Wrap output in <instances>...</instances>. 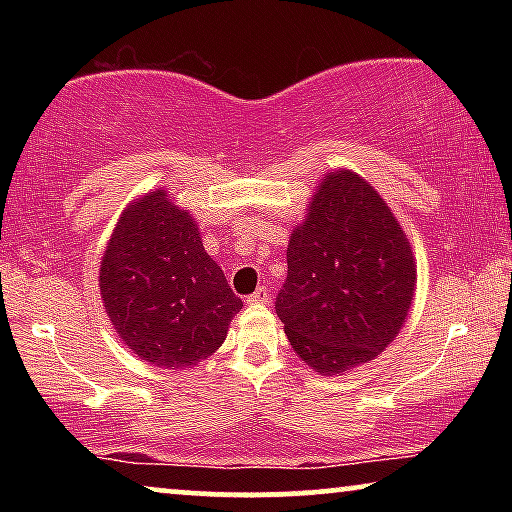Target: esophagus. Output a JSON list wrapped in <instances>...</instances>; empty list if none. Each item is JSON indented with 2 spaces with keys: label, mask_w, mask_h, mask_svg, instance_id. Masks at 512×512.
Returning <instances> with one entry per match:
<instances>
[{
  "label": "esophagus",
  "mask_w": 512,
  "mask_h": 512,
  "mask_svg": "<svg viewBox=\"0 0 512 512\" xmlns=\"http://www.w3.org/2000/svg\"><path fill=\"white\" fill-rule=\"evenodd\" d=\"M268 300H270V291L265 289V286H261V289L251 293V296L247 298V303L249 305H263V303H268Z\"/></svg>",
  "instance_id": "1"
}]
</instances>
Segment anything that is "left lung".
Segmentation results:
<instances>
[{
  "label": "left lung",
  "mask_w": 512,
  "mask_h": 512,
  "mask_svg": "<svg viewBox=\"0 0 512 512\" xmlns=\"http://www.w3.org/2000/svg\"><path fill=\"white\" fill-rule=\"evenodd\" d=\"M277 317L319 375H345L382 354L417 289L410 240L380 193L352 170L326 172L286 249Z\"/></svg>",
  "instance_id": "obj_1"
}]
</instances>
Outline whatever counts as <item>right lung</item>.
<instances>
[{"mask_svg":"<svg viewBox=\"0 0 512 512\" xmlns=\"http://www.w3.org/2000/svg\"><path fill=\"white\" fill-rule=\"evenodd\" d=\"M100 296L123 345L167 370L212 356L242 310L202 247L198 221L165 188L123 209L100 261Z\"/></svg>","mask_w":512,"mask_h":512,"instance_id":"add662e5","label":"right lung"}]
</instances>
